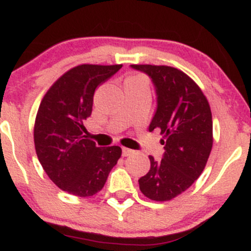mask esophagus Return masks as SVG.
I'll return each mask as SVG.
<instances>
[{
  "instance_id": "esophagus-1",
  "label": "esophagus",
  "mask_w": 251,
  "mask_h": 251,
  "mask_svg": "<svg viewBox=\"0 0 251 251\" xmlns=\"http://www.w3.org/2000/svg\"><path fill=\"white\" fill-rule=\"evenodd\" d=\"M133 153H134L133 150L127 149V148H123V155H124V157H127V155H131Z\"/></svg>"
}]
</instances>
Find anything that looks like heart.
<instances>
[{
	"instance_id": "b5f03b06",
	"label": "heart",
	"mask_w": 251,
	"mask_h": 251,
	"mask_svg": "<svg viewBox=\"0 0 251 251\" xmlns=\"http://www.w3.org/2000/svg\"><path fill=\"white\" fill-rule=\"evenodd\" d=\"M129 81H146L145 77L142 75H132L126 79L125 82H129Z\"/></svg>"
}]
</instances>
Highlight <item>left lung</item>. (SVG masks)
I'll use <instances>...</instances> for the list:
<instances>
[{"label":"left lung","mask_w":251,"mask_h":251,"mask_svg":"<svg viewBox=\"0 0 251 251\" xmlns=\"http://www.w3.org/2000/svg\"><path fill=\"white\" fill-rule=\"evenodd\" d=\"M151 77L157 109L150 132L164 135L162 160L150 155L151 168L139 188L152 201H165L189 189L200 177L212 149V116L201 89L184 72L170 66L131 65Z\"/></svg>","instance_id":"8db88e82"}]
</instances>
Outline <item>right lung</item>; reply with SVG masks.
<instances>
[{
  "mask_svg": "<svg viewBox=\"0 0 251 251\" xmlns=\"http://www.w3.org/2000/svg\"><path fill=\"white\" fill-rule=\"evenodd\" d=\"M123 65H80L60 76L43 97L34 126L37 158L51 181L68 194L89 197L103 188L122 155L119 146L86 139L94 92Z\"/></svg>",
  "mask_w": 251,
  "mask_h": 251,
  "instance_id": "obj_1",
  "label": "right lung"
}]
</instances>
